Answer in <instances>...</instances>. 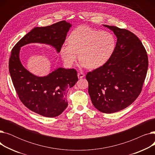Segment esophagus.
<instances>
[{"mask_svg":"<svg viewBox=\"0 0 155 155\" xmlns=\"http://www.w3.org/2000/svg\"><path fill=\"white\" fill-rule=\"evenodd\" d=\"M85 77V74L82 72H78V78H82Z\"/></svg>","mask_w":155,"mask_h":155,"instance_id":"obj_1","label":"esophagus"}]
</instances>
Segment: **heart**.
I'll return each instance as SVG.
<instances>
[{"label": "heart", "instance_id": "heart-1", "mask_svg": "<svg viewBox=\"0 0 155 155\" xmlns=\"http://www.w3.org/2000/svg\"><path fill=\"white\" fill-rule=\"evenodd\" d=\"M60 50L64 64L71 67L78 58L80 65L90 69L102 67L111 58L116 49V40L112 33L87 26H80L68 37Z\"/></svg>", "mask_w": 155, "mask_h": 155}]
</instances>
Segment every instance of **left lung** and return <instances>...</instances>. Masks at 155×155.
Instances as JSON below:
<instances>
[{
	"instance_id": "1",
	"label": "left lung",
	"mask_w": 155,
	"mask_h": 155,
	"mask_svg": "<svg viewBox=\"0 0 155 155\" xmlns=\"http://www.w3.org/2000/svg\"><path fill=\"white\" fill-rule=\"evenodd\" d=\"M117 39L110 60L88 72V94L94 107L111 114L131 105L141 93L148 67L147 53L140 39L131 31L103 25Z\"/></svg>"
}]
</instances>
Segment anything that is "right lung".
<instances>
[{"label":"right lung","instance_id":"add662e5","mask_svg":"<svg viewBox=\"0 0 155 155\" xmlns=\"http://www.w3.org/2000/svg\"><path fill=\"white\" fill-rule=\"evenodd\" d=\"M72 24L62 21L46 27H36L17 43L11 51L9 72L20 100L29 110L47 117L60 115L68 106L69 88L77 82L75 69L60 67L44 77H38L24 68L20 60L21 47L40 43L54 48L57 53Z\"/></svg>","mask_w":155,"mask_h":155}]
</instances>
